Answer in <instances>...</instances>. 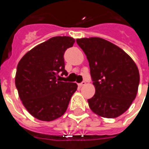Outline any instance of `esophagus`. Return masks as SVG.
I'll return each instance as SVG.
<instances>
[{
	"label": "esophagus",
	"instance_id": "esophagus-1",
	"mask_svg": "<svg viewBox=\"0 0 149 149\" xmlns=\"http://www.w3.org/2000/svg\"><path fill=\"white\" fill-rule=\"evenodd\" d=\"M86 84V82L85 81H82L81 83L79 84V86H84V85H85Z\"/></svg>",
	"mask_w": 149,
	"mask_h": 149
}]
</instances>
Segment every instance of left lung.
<instances>
[{"label":"left lung","instance_id":"left-lung-1","mask_svg":"<svg viewBox=\"0 0 149 149\" xmlns=\"http://www.w3.org/2000/svg\"><path fill=\"white\" fill-rule=\"evenodd\" d=\"M89 61L95 95L89 108L101 117L117 118L129 109L137 95L139 69L132 58L114 44L99 37L77 39Z\"/></svg>","mask_w":149,"mask_h":149}]
</instances>
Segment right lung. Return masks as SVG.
Returning <instances> with one entry per match:
<instances>
[{
  "instance_id": "1",
  "label": "right lung",
  "mask_w": 149,
  "mask_h": 149,
  "mask_svg": "<svg viewBox=\"0 0 149 149\" xmlns=\"http://www.w3.org/2000/svg\"><path fill=\"white\" fill-rule=\"evenodd\" d=\"M74 39L55 36L28 51L18 63L15 87L22 104L32 116L42 121L61 117L68 108L77 84L60 81L67 74L64 54Z\"/></svg>"
}]
</instances>
